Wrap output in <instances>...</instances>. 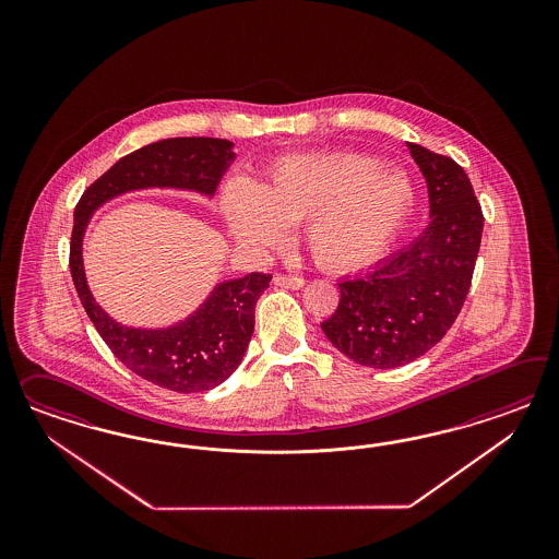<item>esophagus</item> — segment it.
Instances as JSON below:
<instances>
[{
  "instance_id": "esophagus-1",
  "label": "esophagus",
  "mask_w": 559,
  "mask_h": 559,
  "mask_svg": "<svg viewBox=\"0 0 559 559\" xmlns=\"http://www.w3.org/2000/svg\"><path fill=\"white\" fill-rule=\"evenodd\" d=\"M274 285L281 288H290V290H297V288L305 287V278H301V276H287V274H276V276H274Z\"/></svg>"
}]
</instances>
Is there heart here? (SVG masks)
Wrapping results in <instances>:
<instances>
[{
  "mask_svg": "<svg viewBox=\"0 0 559 559\" xmlns=\"http://www.w3.org/2000/svg\"><path fill=\"white\" fill-rule=\"evenodd\" d=\"M416 204L404 169L358 153L287 155L255 180L221 190L225 229L239 252L269 254L304 229L311 258L328 271L365 269L390 250Z\"/></svg>",
  "mask_w": 559,
  "mask_h": 559,
  "instance_id": "b5f03b06",
  "label": "heart"
}]
</instances>
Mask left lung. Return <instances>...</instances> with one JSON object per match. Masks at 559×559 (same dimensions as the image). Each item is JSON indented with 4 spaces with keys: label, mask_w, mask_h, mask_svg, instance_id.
I'll use <instances>...</instances> for the list:
<instances>
[{
    "label": "left lung",
    "mask_w": 559,
    "mask_h": 559,
    "mask_svg": "<svg viewBox=\"0 0 559 559\" xmlns=\"http://www.w3.org/2000/svg\"><path fill=\"white\" fill-rule=\"evenodd\" d=\"M428 188L430 223L400 252L338 283L322 323L340 353L362 367L395 369L426 355L457 320L474 276L484 215L465 169L407 143Z\"/></svg>",
    "instance_id": "8db88e82"
}]
</instances>
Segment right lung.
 Returning <instances> with one entry per match:
<instances>
[{
    "instance_id": "obj_1",
    "label": "right lung",
    "mask_w": 559,
    "mask_h": 559,
    "mask_svg": "<svg viewBox=\"0 0 559 559\" xmlns=\"http://www.w3.org/2000/svg\"><path fill=\"white\" fill-rule=\"evenodd\" d=\"M234 143L211 136H171L124 155L85 190L75 206L69 266L87 318L120 362L153 385L178 393L213 390L231 377L254 334V309L271 274L221 281L180 322L135 328L115 320L87 285L84 237L94 213L129 192L180 190L213 199L236 162Z\"/></svg>"
}]
</instances>
